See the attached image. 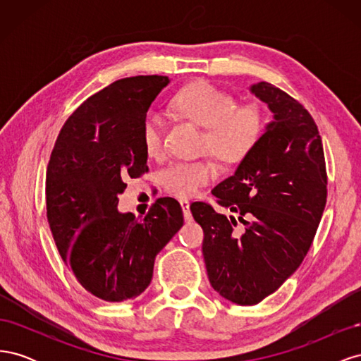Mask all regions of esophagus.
Returning <instances> with one entry per match:
<instances>
[{"mask_svg":"<svg viewBox=\"0 0 361 361\" xmlns=\"http://www.w3.org/2000/svg\"><path fill=\"white\" fill-rule=\"evenodd\" d=\"M180 206H182V212L185 216V221H191V211H190V202L188 200H180Z\"/></svg>","mask_w":361,"mask_h":361,"instance_id":"34e87169","label":"esophagus"}]
</instances>
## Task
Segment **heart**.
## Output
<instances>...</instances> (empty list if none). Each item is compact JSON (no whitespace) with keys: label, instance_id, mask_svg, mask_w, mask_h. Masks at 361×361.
Returning a JSON list of instances; mask_svg holds the SVG:
<instances>
[{"label":"heart","instance_id":"1","mask_svg":"<svg viewBox=\"0 0 361 361\" xmlns=\"http://www.w3.org/2000/svg\"><path fill=\"white\" fill-rule=\"evenodd\" d=\"M171 111L179 118L203 128L199 141L200 154H211L226 167L245 161L257 146L265 130V113L256 102L238 105L235 97L207 82L183 87L170 101ZM164 128L155 116H147L141 126L140 140L149 158L162 152ZM216 176L212 158L194 162H176L162 171L161 180L174 197L187 199Z\"/></svg>","mask_w":361,"mask_h":361}]
</instances>
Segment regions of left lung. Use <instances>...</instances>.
<instances>
[{"instance_id":"obj_1","label":"left lung","mask_w":361,"mask_h":361,"mask_svg":"<svg viewBox=\"0 0 361 361\" xmlns=\"http://www.w3.org/2000/svg\"><path fill=\"white\" fill-rule=\"evenodd\" d=\"M274 120L233 176L212 190L226 216L203 202L191 204L203 228V257L211 286L226 300L253 305L276 292L313 243L326 203L322 140L313 117L269 82L250 87ZM238 221L245 224L239 234Z\"/></svg>"}]
</instances>
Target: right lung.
<instances>
[{
  "instance_id": "right-lung-1",
  "label": "right lung",
  "mask_w": 361,
  "mask_h": 361,
  "mask_svg": "<svg viewBox=\"0 0 361 361\" xmlns=\"http://www.w3.org/2000/svg\"><path fill=\"white\" fill-rule=\"evenodd\" d=\"M169 76L123 78L85 99L63 125L47 171V216L64 264L104 301L133 300L150 285L155 257L183 224L158 199L143 220L117 211L126 180L149 171L140 133Z\"/></svg>"
}]
</instances>
